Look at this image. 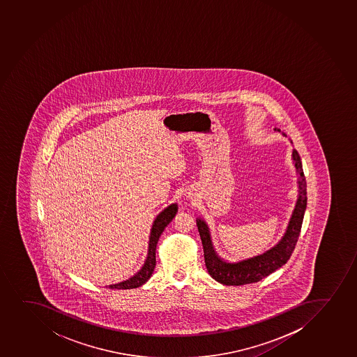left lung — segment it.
<instances>
[{
	"label": "left lung",
	"mask_w": 357,
	"mask_h": 357,
	"mask_svg": "<svg viewBox=\"0 0 357 357\" xmlns=\"http://www.w3.org/2000/svg\"><path fill=\"white\" fill-rule=\"evenodd\" d=\"M275 130H278L275 128ZM292 160L298 173L299 195L295 210L292 212L291 219L289 222L287 232L277 245L268 250L266 252L256 257L244 259L238 263H227L219 257L213 249L210 230L203 219H197V227L199 231L202 243H203L204 258L207 271L213 280L224 285H244V284L256 283L268 277L277 268L283 266L289 258L291 257L298 241L299 232L302 229L304 212L307 208V181L304 176L302 161L298 152L294 149Z\"/></svg>",
	"instance_id": "obj_1"
}]
</instances>
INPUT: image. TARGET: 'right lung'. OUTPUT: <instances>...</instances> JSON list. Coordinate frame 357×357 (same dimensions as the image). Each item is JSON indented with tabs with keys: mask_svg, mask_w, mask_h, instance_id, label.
<instances>
[{
	"mask_svg": "<svg viewBox=\"0 0 357 357\" xmlns=\"http://www.w3.org/2000/svg\"><path fill=\"white\" fill-rule=\"evenodd\" d=\"M176 211H178L176 204H172L157 215V218L153 222V227L151 229L149 253H147V258H146L145 264L142 266V270L130 280L109 285V289L126 290V289L139 288V287H142V284H145L147 280H150L154 268H155V250H157L158 241H159L162 231L165 230V227L176 217Z\"/></svg>",
	"mask_w": 357,
	"mask_h": 357,
	"instance_id": "obj_1",
	"label": "right lung"
}]
</instances>
